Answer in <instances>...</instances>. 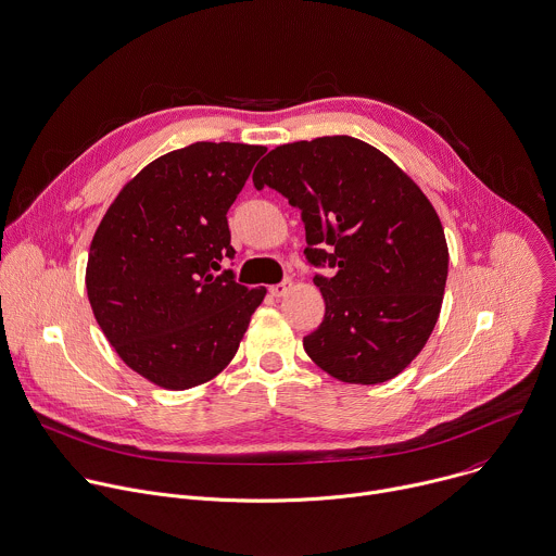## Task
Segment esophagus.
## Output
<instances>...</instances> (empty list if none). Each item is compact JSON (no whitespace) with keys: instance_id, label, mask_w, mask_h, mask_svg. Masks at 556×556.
I'll return each instance as SVG.
<instances>
[{"instance_id":"34e87169","label":"esophagus","mask_w":556,"mask_h":556,"mask_svg":"<svg viewBox=\"0 0 556 556\" xmlns=\"http://www.w3.org/2000/svg\"><path fill=\"white\" fill-rule=\"evenodd\" d=\"M290 288H292V281H283V283H277V286H270L268 288V292H270V296H275V299H279V296H283L286 292H290Z\"/></svg>"}]
</instances>
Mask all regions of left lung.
I'll return each mask as SVG.
<instances>
[{
  "instance_id": "8db88e82",
  "label": "left lung",
  "mask_w": 556,
  "mask_h": 556,
  "mask_svg": "<svg viewBox=\"0 0 556 556\" xmlns=\"http://www.w3.org/2000/svg\"><path fill=\"white\" fill-rule=\"evenodd\" d=\"M253 182L301 210L307 260L338 268L314 277L325 318L303 338L305 353L346 384L397 378L439 320L450 264L441 218L419 185L349 135L277 146Z\"/></svg>"
}]
</instances>
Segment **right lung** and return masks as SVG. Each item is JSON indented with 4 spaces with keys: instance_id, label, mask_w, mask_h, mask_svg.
I'll return each mask as SVG.
<instances>
[{
    "instance_id": "obj_1",
    "label": "right lung",
    "mask_w": 556,
    "mask_h": 556,
    "mask_svg": "<svg viewBox=\"0 0 556 556\" xmlns=\"http://www.w3.org/2000/svg\"><path fill=\"white\" fill-rule=\"evenodd\" d=\"M266 146L197 141L135 174L100 220L87 260L93 316L126 366L188 391L233 359L266 288L231 273L227 212Z\"/></svg>"
}]
</instances>
